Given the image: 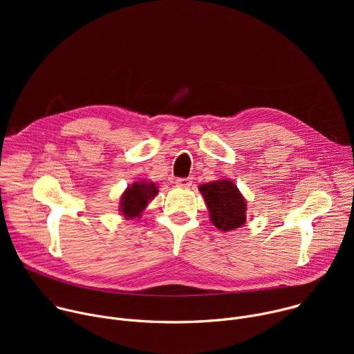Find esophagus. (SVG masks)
Here are the masks:
<instances>
[{"instance_id":"obj_1","label":"esophagus","mask_w":354,"mask_h":354,"mask_svg":"<svg viewBox=\"0 0 354 354\" xmlns=\"http://www.w3.org/2000/svg\"><path fill=\"white\" fill-rule=\"evenodd\" d=\"M175 183H176V186H179V187L187 189V187L192 186V178H179V179H176Z\"/></svg>"}]
</instances>
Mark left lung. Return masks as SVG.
<instances>
[{
  "instance_id": "obj_1",
  "label": "left lung",
  "mask_w": 354,
  "mask_h": 354,
  "mask_svg": "<svg viewBox=\"0 0 354 354\" xmlns=\"http://www.w3.org/2000/svg\"><path fill=\"white\" fill-rule=\"evenodd\" d=\"M210 213V221L221 231L239 228L246 221V200L236 185L220 179L198 186Z\"/></svg>"
}]
</instances>
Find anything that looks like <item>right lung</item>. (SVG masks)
<instances>
[{"instance_id":"right-lung-1","label":"right lung","mask_w":354,"mask_h":354,"mask_svg":"<svg viewBox=\"0 0 354 354\" xmlns=\"http://www.w3.org/2000/svg\"><path fill=\"white\" fill-rule=\"evenodd\" d=\"M157 194L158 187L154 182H134L123 192L120 197L119 212L127 220L140 217L147 205L149 203V200H153Z\"/></svg>"}]
</instances>
